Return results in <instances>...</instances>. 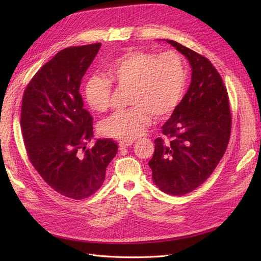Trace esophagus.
Here are the masks:
<instances>
[{
	"label": "esophagus",
	"mask_w": 261,
	"mask_h": 261,
	"mask_svg": "<svg viewBox=\"0 0 261 261\" xmlns=\"http://www.w3.org/2000/svg\"><path fill=\"white\" fill-rule=\"evenodd\" d=\"M133 144V141H120L119 142V148L123 149V148H126L128 147V146H130Z\"/></svg>",
	"instance_id": "1"
}]
</instances>
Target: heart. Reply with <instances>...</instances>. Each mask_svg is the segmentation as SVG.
I'll list each match as a JSON object with an SVG mask.
<instances>
[{"label":"heart","mask_w":261,"mask_h":261,"mask_svg":"<svg viewBox=\"0 0 261 261\" xmlns=\"http://www.w3.org/2000/svg\"><path fill=\"white\" fill-rule=\"evenodd\" d=\"M107 77L93 75L83 82L82 92L91 110L103 113L110 107L112 83L129 87V107L113 113L100 123L101 134L133 141L150 124L154 116H169L182 99L187 84V67L176 50L164 53L130 50L107 64Z\"/></svg>","instance_id":"1"}]
</instances>
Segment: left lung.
Listing matches in <instances>:
<instances>
[{"instance_id": "obj_1", "label": "left lung", "mask_w": 261, "mask_h": 261, "mask_svg": "<svg viewBox=\"0 0 261 261\" xmlns=\"http://www.w3.org/2000/svg\"><path fill=\"white\" fill-rule=\"evenodd\" d=\"M187 57L192 83L156 138L148 162L152 179L164 193L182 196L199 187L224 156L231 132L229 98L217 69L205 56L166 40Z\"/></svg>"}]
</instances>
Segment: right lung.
Instances as JSON below:
<instances>
[{"instance_id":"add662e5","label":"right lung","mask_w":261,"mask_h":261,"mask_svg":"<svg viewBox=\"0 0 261 261\" xmlns=\"http://www.w3.org/2000/svg\"><path fill=\"white\" fill-rule=\"evenodd\" d=\"M100 43L60 50L25 88L21 129L31 164L55 192L81 200L105 180L106 168L118 146L111 138L93 137V117L84 109L81 81Z\"/></svg>"}]
</instances>
